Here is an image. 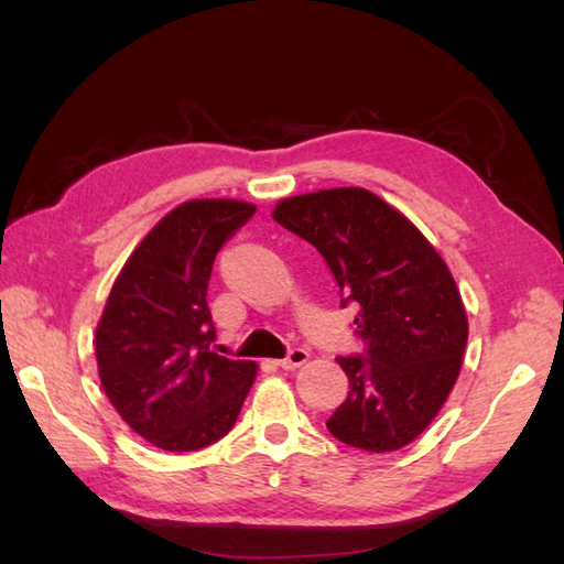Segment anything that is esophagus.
<instances>
[{
  "mask_svg": "<svg viewBox=\"0 0 564 564\" xmlns=\"http://www.w3.org/2000/svg\"><path fill=\"white\" fill-rule=\"evenodd\" d=\"M307 358H310V354H307L305 349H291L289 356L281 358L279 366H281L283 370H293V368H297V366L307 364Z\"/></svg>",
  "mask_w": 564,
  "mask_h": 564,
  "instance_id": "esophagus-1",
  "label": "esophagus"
}]
</instances>
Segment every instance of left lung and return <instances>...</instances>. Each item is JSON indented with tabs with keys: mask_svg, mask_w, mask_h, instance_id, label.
Instances as JSON below:
<instances>
[{
	"mask_svg": "<svg viewBox=\"0 0 564 564\" xmlns=\"http://www.w3.org/2000/svg\"><path fill=\"white\" fill-rule=\"evenodd\" d=\"M273 220L325 257L341 307H358L366 351L337 358L349 394L329 416V434L370 453L412 443L451 394L467 344L446 261L400 210L358 186L285 198Z\"/></svg>",
	"mask_w": 564,
	"mask_h": 564,
	"instance_id": "obj_1",
	"label": "left lung"
}]
</instances>
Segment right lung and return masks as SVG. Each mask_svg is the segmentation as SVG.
I'll return each mask as SVG.
<instances>
[{"label":"right lung","mask_w":564,"mask_h":564,"mask_svg":"<svg viewBox=\"0 0 564 564\" xmlns=\"http://www.w3.org/2000/svg\"><path fill=\"white\" fill-rule=\"evenodd\" d=\"M257 206L196 198L152 227L118 273L97 325L106 398L152 446L206 448L237 422L257 378L254 361L210 349L208 281L215 254Z\"/></svg>","instance_id":"right-lung-1"}]
</instances>
